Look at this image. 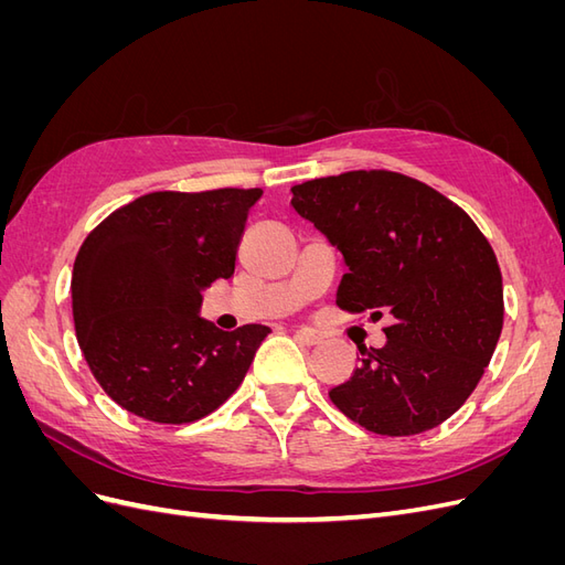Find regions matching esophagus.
Here are the masks:
<instances>
[{
  "label": "esophagus",
  "instance_id": "obj_1",
  "mask_svg": "<svg viewBox=\"0 0 565 565\" xmlns=\"http://www.w3.org/2000/svg\"><path fill=\"white\" fill-rule=\"evenodd\" d=\"M295 339L299 341V344H303V347H316L318 341H320V337H318L313 330H309V328L297 330V332H295Z\"/></svg>",
  "mask_w": 565,
  "mask_h": 565
}]
</instances>
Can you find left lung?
<instances>
[{"mask_svg":"<svg viewBox=\"0 0 565 565\" xmlns=\"http://www.w3.org/2000/svg\"><path fill=\"white\" fill-rule=\"evenodd\" d=\"M289 204L344 256L339 309L391 316L386 344L361 349L332 403L382 436L455 415L502 332V273L483 233L434 188L382 169L299 183Z\"/></svg>","mask_w":565,"mask_h":565,"instance_id":"left-lung-1","label":"left lung"}]
</instances>
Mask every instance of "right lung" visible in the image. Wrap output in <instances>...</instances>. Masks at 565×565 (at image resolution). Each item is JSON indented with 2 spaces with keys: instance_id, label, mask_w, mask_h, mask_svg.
<instances>
[{
  "instance_id": "1",
  "label": "right lung",
  "mask_w": 565,
  "mask_h": 565,
  "mask_svg": "<svg viewBox=\"0 0 565 565\" xmlns=\"http://www.w3.org/2000/svg\"><path fill=\"white\" fill-rule=\"evenodd\" d=\"M262 188L150 193L96 226L73 266V318L96 382L127 413L195 422L241 386L266 324L218 330L202 292L228 280Z\"/></svg>"
}]
</instances>
